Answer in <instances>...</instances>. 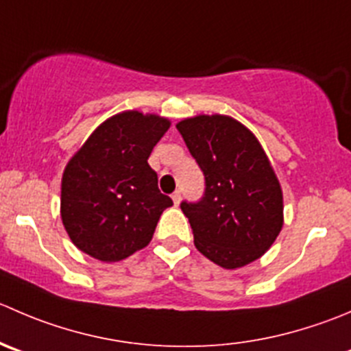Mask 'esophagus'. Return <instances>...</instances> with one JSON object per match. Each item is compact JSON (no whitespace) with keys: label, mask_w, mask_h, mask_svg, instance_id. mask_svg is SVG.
<instances>
[{"label":"esophagus","mask_w":351,"mask_h":351,"mask_svg":"<svg viewBox=\"0 0 351 351\" xmlns=\"http://www.w3.org/2000/svg\"><path fill=\"white\" fill-rule=\"evenodd\" d=\"M171 199H173V202H175V206H178L180 200H182V192H180V190H176V192H173Z\"/></svg>","instance_id":"obj_1"}]
</instances>
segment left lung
Returning <instances> with one entry per match:
<instances>
[{
    "label": "left lung",
    "instance_id": "1",
    "mask_svg": "<svg viewBox=\"0 0 351 351\" xmlns=\"http://www.w3.org/2000/svg\"><path fill=\"white\" fill-rule=\"evenodd\" d=\"M176 128L206 180L197 202L180 204L197 250L224 269L247 266L283 226V193L266 152L230 117L202 114Z\"/></svg>",
    "mask_w": 351,
    "mask_h": 351
}]
</instances>
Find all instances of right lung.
Returning a JSON list of instances; mask_svg holds the SVG:
<instances>
[{"label": "right lung", "instance_id": "obj_1", "mask_svg": "<svg viewBox=\"0 0 351 351\" xmlns=\"http://www.w3.org/2000/svg\"><path fill=\"white\" fill-rule=\"evenodd\" d=\"M166 118L125 111L104 121L70 159L61 180V219L70 240L103 262L127 258L152 240L173 200L147 159Z\"/></svg>", "mask_w": 351, "mask_h": 351}]
</instances>
